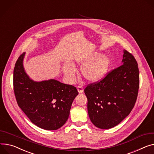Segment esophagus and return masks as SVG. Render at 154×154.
<instances>
[{
    "label": "esophagus",
    "mask_w": 154,
    "mask_h": 154,
    "mask_svg": "<svg viewBox=\"0 0 154 154\" xmlns=\"http://www.w3.org/2000/svg\"><path fill=\"white\" fill-rule=\"evenodd\" d=\"M77 90H78V91L79 93H82V92H83V91H84L83 88H82V87L81 86H78V87H77Z\"/></svg>",
    "instance_id": "esophagus-1"
}]
</instances>
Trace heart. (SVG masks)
Instances as JSON below:
<instances>
[{"instance_id":"b5f03b06","label":"heart","mask_w":154,"mask_h":154,"mask_svg":"<svg viewBox=\"0 0 154 154\" xmlns=\"http://www.w3.org/2000/svg\"><path fill=\"white\" fill-rule=\"evenodd\" d=\"M94 54L77 59L76 63L81 66V72L85 78L90 82H97L103 79L108 72L110 65V59L107 55ZM63 71L67 78L73 81L75 79L76 69L71 63L64 65Z\"/></svg>"}]
</instances>
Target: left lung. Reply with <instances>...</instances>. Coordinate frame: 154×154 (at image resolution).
Masks as SVG:
<instances>
[{
	"label": "left lung",
	"mask_w": 154,
	"mask_h": 154,
	"mask_svg": "<svg viewBox=\"0 0 154 154\" xmlns=\"http://www.w3.org/2000/svg\"><path fill=\"white\" fill-rule=\"evenodd\" d=\"M122 64L99 82L85 89L91 122L100 129L119 124L131 112L139 87V73L134 56L123 51Z\"/></svg>",
	"instance_id": "obj_1"
}]
</instances>
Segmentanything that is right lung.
Instances as JSON below:
<instances>
[{"label":"right lung","instance_id":"right-lung-1","mask_svg":"<svg viewBox=\"0 0 154 154\" xmlns=\"http://www.w3.org/2000/svg\"><path fill=\"white\" fill-rule=\"evenodd\" d=\"M25 53L18 58L14 70V89L17 103L31 122L46 130H56L67 121L76 88L55 79L34 81L23 67Z\"/></svg>","mask_w":154,"mask_h":154}]
</instances>
